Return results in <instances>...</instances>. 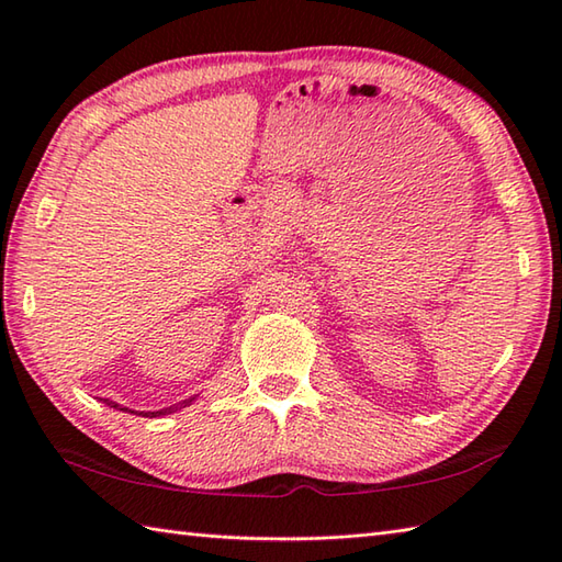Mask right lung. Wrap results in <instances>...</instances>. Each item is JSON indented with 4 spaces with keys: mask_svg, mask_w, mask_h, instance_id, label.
<instances>
[{
    "mask_svg": "<svg viewBox=\"0 0 562 562\" xmlns=\"http://www.w3.org/2000/svg\"><path fill=\"white\" fill-rule=\"evenodd\" d=\"M190 401H193V398H190ZM190 401H186V403H190ZM103 403L105 405H111V408H117V411H127V408H121V405H117V403H113V401H109V398H103ZM166 411H171V408H166ZM166 411H157V413H145V417H157V415H164Z\"/></svg>",
    "mask_w": 562,
    "mask_h": 562,
    "instance_id": "add662e5",
    "label": "right lung"
}]
</instances>
